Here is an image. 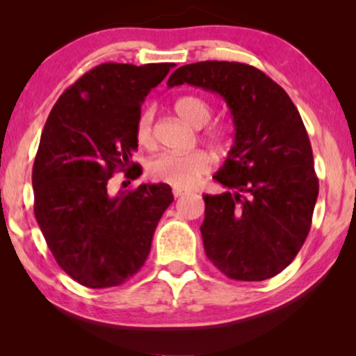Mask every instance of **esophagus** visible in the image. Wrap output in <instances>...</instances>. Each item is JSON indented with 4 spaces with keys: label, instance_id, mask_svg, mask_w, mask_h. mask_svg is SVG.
<instances>
[{
    "label": "esophagus",
    "instance_id": "34e87169",
    "mask_svg": "<svg viewBox=\"0 0 356 356\" xmlns=\"http://www.w3.org/2000/svg\"><path fill=\"white\" fill-rule=\"evenodd\" d=\"M186 193H188L186 189H181V188H173V196H175V197L183 196V194H186Z\"/></svg>",
    "mask_w": 356,
    "mask_h": 356
}]
</instances>
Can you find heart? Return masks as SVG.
I'll return each mask as SVG.
<instances>
[{
	"label": "heart",
	"mask_w": 356,
	"mask_h": 356,
	"mask_svg": "<svg viewBox=\"0 0 356 356\" xmlns=\"http://www.w3.org/2000/svg\"><path fill=\"white\" fill-rule=\"evenodd\" d=\"M175 111L184 123L191 128H202L211 120V106L206 100L194 95H184L175 102ZM154 110L145 108L140 111L136 121V143L144 149L155 145L154 136ZM206 139L212 147L223 149L228 140V129L216 126L206 131ZM212 168L211 155L204 150H193L186 154L165 152L154 157L147 165L150 177L157 181L172 184L175 188H191L197 179Z\"/></svg>",
	"instance_id": "b5f03b06"
}]
</instances>
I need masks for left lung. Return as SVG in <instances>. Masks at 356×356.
<instances>
[{
  "mask_svg": "<svg viewBox=\"0 0 356 356\" xmlns=\"http://www.w3.org/2000/svg\"><path fill=\"white\" fill-rule=\"evenodd\" d=\"M183 84L220 95L235 124L230 152L213 175L228 191L204 196L209 261L233 280L270 279L303 246L319 193L303 120L277 82L243 63L184 65L167 82Z\"/></svg>",
  "mask_w": 356,
  "mask_h": 356,
  "instance_id": "left-lung-1",
  "label": "left lung"
}]
</instances>
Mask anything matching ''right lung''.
<instances>
[{
    "mask_svg": "<svg viewBox=\"0 0 356 356\" xmlns=\"http://www.w3.org/2000/svg\"><path fill=\"white\" fill-rule=\"evenodd\" d=\"M173 66H95L63 92L42 131L33 212L61 269L89 289L121 285L144 266L160 217L173 202L165 183L108 191L116 170L131 178L143 173L133 163L136 121Z\"/></svg>",
    "mask_w": 356,
    "mask_h": 356,
    "instance_id": "obj_1",
    "label": "right lung"
}]
</instances>
